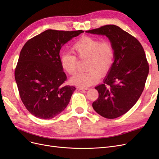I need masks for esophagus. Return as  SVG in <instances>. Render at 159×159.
I'll list each match as a JSON object with an SVG mask.
<instances>
[{
	"label": "esophagus",
	"instance_id": "1",
	"mask_svg": "<svg viewBox=\"0 0 159 159\" xmlns=\"http://www.w3.org/2000/svg\"><path fill=\"white\" fill-rule=\"evenodd\" d=\"M78 89L80 90H87L88 89V88H82V87H78Z\"/></svg>",
	"mask_w": 159,
	"mask_h": 159
}]
</instances>
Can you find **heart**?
Segmentation results:
<instances>
[{
	"label": "heart",
	"instance_id": "obj_1",
	"mask_svg": "<svg viewBox=\"0 0 159 159\" xmlns=\"http://www.w3.org/2000/svg\"><path fill=\"white\" fill-rule=\"evenodd\" d=\"M72 51L80 58L88 60L86 71H79L71 78V82L79 87L87 88L97 83L100 74L106 75L111 69L114 59L115 50L111 42L98 38L84 36L77 41L72 46ZM78 60L75 55L64 53L60 56L61 68L70 74L74 73Z\"/></svg>",
	"mask_w": 159,
	"mask_h": 159
}]
</instances>
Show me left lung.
<instances>
[{"instance_id": "8db88e82", "label": "left lung", "mask_w": 159, "mask_h": 159, "mask_svg": "<svg viewBox=\"0 0 159 159\" xmlns=\"http://www.w3.org/2000/svg\"><path fill=\"white\" fill-rule=\"evenodd\" d=\"M86 32L105 35L113 46V66L103 83L95 88L99 97L92 106L105 118L119 117L133 107L145 88L149 71L145 51L137 38L117 26L105 25Z\"/></svg>"}]
</instances>
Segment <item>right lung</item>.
Wrapping results in <instances>:
<instances>
[{
  "label": "right lung",
  "instance_id": "obj_1",
  "mask_svg": "<svg viewBox=\"0 0 159 159\" xmlns=\"http://www.w3.org/2000/svg\"><path fill=\"white\" fill-rule=\"evenodd\" d=\"M82 32L47 30L24 45L14 77L22 102L34 116L52 119L68 105L75 88L63 85L67 77L61 66L60 51Z\"/></svg>",
  "mask_w": 159,
  "mask_h": 159
}]
</instances>
